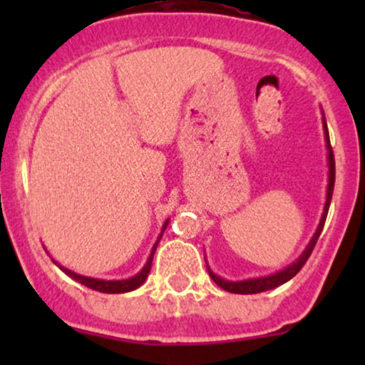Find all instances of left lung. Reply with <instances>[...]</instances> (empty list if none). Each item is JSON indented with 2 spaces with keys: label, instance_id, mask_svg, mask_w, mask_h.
<instances>
[{
  "label": "left lung",
  "instance_id": "8db88e82",
  "mask_svg": "<svg viewBox=\"0 0 365 365\" xmlns=\"http://www.w3.org/2000/svg\"><path fill=\"white\" fill-rule=\"evenodd\" d=\"M322 126H324V136H326V148H327V159H329V184H327L326 206H324L321 222H319V226L316 229V232H314L311 242L307 244V247L304 249V252L296 259V261L291 264V266H287L286 269H282V271H279L276 274H271V276H266V277L246 279V281H236V282H234V281H224L222 277L216 276V274L211 271V267H209L207 262H206L209 276H211L212 281L216 282L219 287L224 289V291L232 292V294H257V292L269 291V289L279 287V286H282L284 282L291 281V279L296 276L299 271H301L304 264L307 262V259L312 254V249H314V246H316L317 239H319V236H321V232L324 229V222H326L329 206H331V199H332V192H334V182H336V163H334V153H332V146H331V139H329V129H327V124H326V118H322Z\"/></svg>",
  "mask_w": 365,
  "mask_h": 365
}]
</instances>
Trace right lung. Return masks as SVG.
Masks as SVG:
<instances>
[{"mask_svg":"<svg viewBox=\"0 0 365 365\" xmlns=\"http://www.w3.org/2000/svg\"><path fill=\"white\" fill-rule=\"evenodd\" d=\"M169 224V219L166 222H164V226L161 229V234H159L156 244H154L153 249H151V254H149L146 264H144V267L139 271L136 276L129 277V279H121V281H104V279H94V277H86V276H81V274H76L73 271H69V269L63 267L61 264H58L56 261L53 259V262L56 264V266L61 269V271L69 276L74 281H78L79 284H83V286H86L89 289H93V291H98V292H104V294H123V292H129V291H134V289H138L141 284L146 281L148 279V274L151 271V264H153V257H154V252H156V247L159 241H161L163 237V232L166 231Z\"/></svg>","mask_w":365,"mask_h":365,"instance_id":"1","label":"right lung"}]
</instances>
